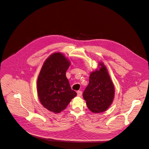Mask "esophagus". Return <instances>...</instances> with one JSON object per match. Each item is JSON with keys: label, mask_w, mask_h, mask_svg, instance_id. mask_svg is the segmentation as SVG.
Listing matches in <instances>:
<instances>
[{"label": "esophagus", "mask_w": 149, "mask_h": 149, "mask_svg": "<svg viewBox=\"0 0 149 149\" xmlns=\"http://www.w3.org/2000/svg\"><path fill=\"white\" fill-rule=\"evenodd\" d=\"M77 96H78V97H81L82 96V91H78L77 92Z\"/></svg>", "instance_id": "34e87169"}]
</instances>
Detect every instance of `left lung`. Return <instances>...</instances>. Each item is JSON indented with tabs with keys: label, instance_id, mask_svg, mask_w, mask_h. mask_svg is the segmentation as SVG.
<instances>
[{
	"label": "left lung",
	"instance_id": "obj_1",
	"mask_svg": "<svg viewBox=\"0 0 149 149\" xmlns=\"http://www.w3.org/2000/svg\"><path fill=\"white\" fill-rule=\"evenodd\" d=\"M98 68L90 74L89 83L83 92L88 109L94 113L106 111L112 104L115 96V87L103 62L98 63Z\"/></svg>",
	"mask_w": 149,
	"mask_h": 149
}]
</instances>
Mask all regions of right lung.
<instances>
[{
    "label": "right lung",
    "instance_id": "obj_1",
    "mask_svg": "<svg viewBox=\"0 0 149 149\" xmlns=\"http://www.w3.org/2000/svg\"><path fill=\"white\" fill-rule=\"evenodd\" d=\"M70 65V61L63 53H53L45 61L38 76L39 100L46 109L55 113L63 111L77 96L66 77Z\"/></svg>",
    "mask_w": 149,
    "mask_h": 149
}]
</instances>
